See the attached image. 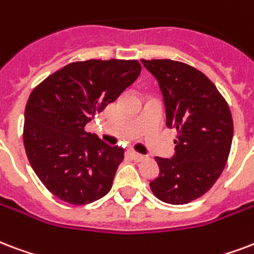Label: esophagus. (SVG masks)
<instances>
[{
    "instance_id": "1",
    "label": "esophagus",
    "mask_w": 254,
    "mask_h": 254,
    "mask_svg": "<svg viewBox=\"0 0 254 254\" xmlns=\"http://www.w3.org/2000/svg\"><path fill=\"white\" fill-rule=\"evenodd\" d=\"M130 156L134 161H141V160H144L145 158L144 154H140V153H135V152H131Z\"/></svg>"
}]
</instances>
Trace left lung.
<instances>
[{"label":"left lung","mask_w":254,"mask_h":254,"mask_svg":"<svg viewBox=\"0 0 254 254\" xmlns=\"http://www.w3.org/2000/svg\"><path fill=\"white\" fill-rule=\"evenodd\" d=\"M161 89L166 127L177 130L174 154L156 157L158 177L150 189L166 204L196 200L224 170L233 138L229 106L208 77L172 60H141Z\"/></svg>","instance_id":"8db88e82"}]
</instances>
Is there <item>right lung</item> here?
<instances>
[{"mask_svg":"<svg viewBox=\"0 0 254 254\" xmlns=\"http://www.w3.org/2000/svg\"><path fill=\"white\" fill-rule=\"evenodd\" d=\"M135 60L69 64L29 97L24 145L37 177L60 200L90 204L110 190L124 149L85 131L94 114L114 102L140 75Z\"/></svg>","mask_w":254,"mask_h":254,"instance_id":"obj_1","label":"right lung"}]
</instances>
